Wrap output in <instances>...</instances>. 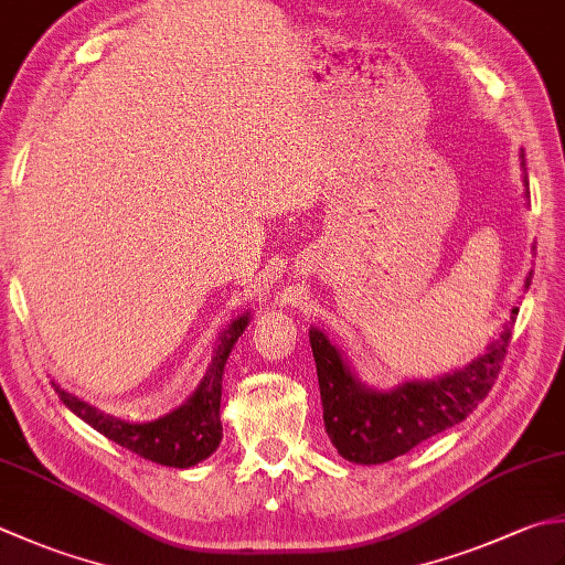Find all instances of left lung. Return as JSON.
Instances as JSON below:
<instances>
[{
    "instance_id": "8db88e82",
    "label": "left lung",
    "mask_w": 565,
    "mask_h": 565,
    "mask_svg": "<svg viewBox=\"0 0 565 565\" xmlns=\"http://www.w3.org/2000/svg\"><path fill=\"white\" fill-rule=\"evenodd\" d=\"M529 284L532 276H526V289ZM516 313L519 308H512V320L500 340L492 342L488 355L475 360L470 367L438 380L404 382L390 392L367 390L355 380L333 342L318 328H311V348L330 444L350 462L377 466L460 424L490 394L510 350Z\"/></svg>"
}]
</instances>
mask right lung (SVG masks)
<instances>
[{
    "instance_id": "right-lung-1",
    "label": "right lung",
    "mask_w": 565,
    "mask_h": 565,
    "mask_svg": "<svg viewBox=\"0 0 565 565\" xmlns=\"http://www.w3.org/2000/svg\"><path fill=\"white\" fill-rule=\"evenodd\" d=\"M249 323V313L232 320L230 328L220 335L215 348V358L205 380L198 386V392L175 412L166 414L149 424H129L109 414L97 412L77 396L63 392L55 386L61 402L71 408L75 416H81L85 424H90L105 438L115 440L121 448L137 452L143 460L159 462L169 468H191L205 460L223 440V424H220V396H223V372L225 362L235 345L242 330Z\"/></svg>"
}]
</instances>
